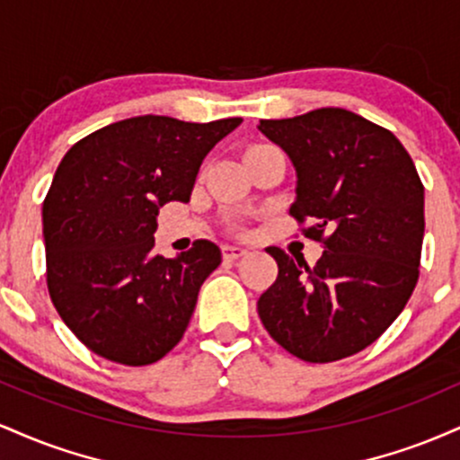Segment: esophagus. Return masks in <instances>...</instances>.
Here are the masks:
<instances>
[{"label": "esophagus", "mask_w": 460, "mask_h": 460, "mask_svg": "<svg viewBox=\"0 0 460 460\" xmlns=\"http://www.w3.org/2000/svg\"><path fill=\"white\" fill-rule=\"evenodd\" d=\"M246 248L244 246H234V244H226L223 246V255L225 260H240V257L246 255Z\"/></svg>", "instance_id": "1"}]
</instances>
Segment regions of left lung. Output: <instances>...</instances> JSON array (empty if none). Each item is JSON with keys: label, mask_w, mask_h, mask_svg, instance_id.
Here are the masks:
<instances>
[{"label": "left lung", "mask_w": 460, "mask_h": 460, "mask_svg": "<svg viewBox=\"0 0 460 460\" xmlns=\"http://www.w3.org/2000/svg\"><path fill=\"white\" fill-rule=\"evenodd\" d=\"M257 129L296 171L289 214L324 244L314 268L281 248L279 277L257 300L277 344L309 363L355 355L398 318L420 277L424 186L392 131L341 108H320Z\"/></svg>", "instance_id": "8db88e82"}]
</instances>
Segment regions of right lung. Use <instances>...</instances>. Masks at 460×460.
<instances>
[{"label": "right lung", "instance_id": "right-lung-1", "mask_svg": "<svg viewBox=\"0 0 460 460\" xmlns=\"http://www.w3.org/2000/svg\"><path fill=\"white\" fill-rule=\"evenodd\" d=\"M240 123L134 116L62 157L43 203L47 288L94 355L149 366L179 344L223 255L209 240L172 260L155 255L157 214L171 200L188 203L205 155Z\"/></svg>", "mask_w": 460, "mask_h": 460}]
</instances>
